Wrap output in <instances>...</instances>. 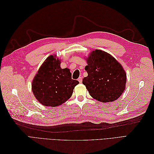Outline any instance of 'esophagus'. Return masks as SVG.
<instances>
[{"label": "esophagus", "instance_id": "1", "mask_svg": "<svg viewBox=\"0 0 154 154\" xmlns=\"http://www.w3.org/2000/svg\"><path fill=\"white\" fill-rule=\"evenodd\" d=\"M78 82H80V83H82V77H79V78L78 79Z\"/></svg>", "mask_w": 154, "mask_h": 154}]
</instances>
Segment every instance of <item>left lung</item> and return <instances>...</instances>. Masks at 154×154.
<instances>
[{"instance_id":"1","label":"left lung","mask_w":154,"mask_h":154,"mask_svg":"<svg viewBox=\"0 0 154 154\" xmlns=\"http://www.w3.org/2000/svg\"><path fill=\"white\" fill-rule=\"evenodd\" d=\"M85 70L88 73L82 83L90 95L101 102L113 101L122 94L127 74L112 56L103 51L96 49L87 58Z\"/></svg>"}]
</instances>
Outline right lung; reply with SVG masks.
Instances as JSON below:
<instances>
[{
    "instance_id": "obj_1",
    "label": "right lung",
    "mask_w": 154,
    "mask_h": 154,
    "mask_svg": "<svg viewBox=\"0 0 154 154\" xmlns=\"http://www.w3.org/2000/svg\"><path fill=\"white\" fill-rule=\"evenodd\" d=\"M57 56L51 55L40 67L32 82V91L42 105L57 106L71 97L79 82L72 79L67 68L60 67Z\"/></svg>"
}]
</instances>
